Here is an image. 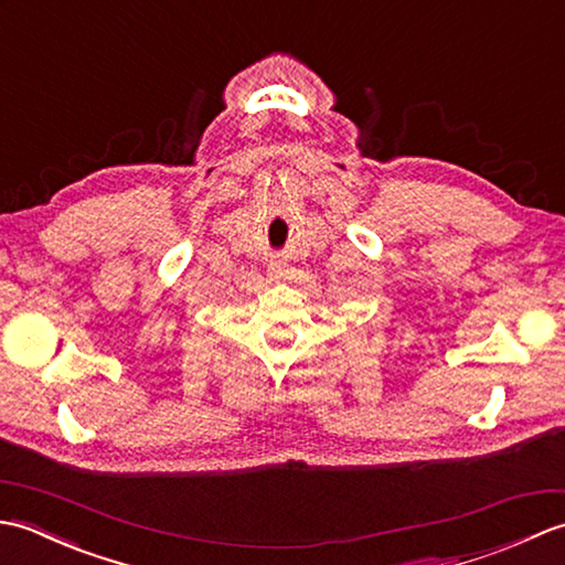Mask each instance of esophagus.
<instances>
[{"label": "esophagus", "mask_w": 565, "mask_h": 565, "mask_svg": "<svg viewBox=\"0 0 565 565\" xmlns=\"http://www.w3.org/2000/svg\"><path fill=\"white\" fill-rule=\"evenodd\" d=\"M286 271H289V269H286V262H271L269 264V274L274 276V279H281Z\"/></svg>", "instance_id": "1"}]
</instances>
